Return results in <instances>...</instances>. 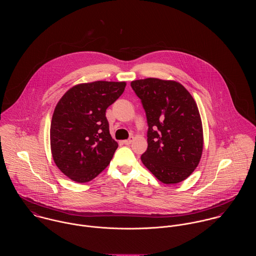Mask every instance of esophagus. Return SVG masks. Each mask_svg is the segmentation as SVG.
I'll list each match as a JSON object with an SVG mask.
<instances>
[{
  "instance_id": "1",
  "label": "esophagus",
  "mask_w": 256,
  "mask_h": 256,
  "mask_svg": "<svg viewBox=\"0 0 256 256\" xmlns=\"http://www.w3.org/2000/svg\"><path fill=\"white\" fill-rule=\"evenodd\" d=\"M132 142H133V137H130L129 139H127V140L123 141V144H124V145H126V146H129Z\"/></svg>"
}]
</instances>
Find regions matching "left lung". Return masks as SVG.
Masks as SVG:
<instances>
[{"instance_id": "obj_1", "label": "left lung", "mask_w": 256, "mask_h": 256, "mask_svg": "<svg viewBox=\"0 0 256 256\" xmlns=\"http://www.w3.org/2000/svg\"><path fill=\"white\" fill-rule=\"evenodd\" d=\"M131 86L146 112L148 148L142 162L162 183L182 182L197 168L203 150L196 102L174 80L148 78L133 80Z\"/></svg>"}]
</instances>
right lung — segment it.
I'll list each match as a JSON object with an SVG mask.
<instances>
[{"instance_id": "1", "label": "right lung", "mask_w": 256, "mask_h": 256, "mask_svg": "<svg viewBox=\"0 0 256 256\" xmlns=\"http://www.w3.org/2000/svg\"><path fill=\"white\" fill-rule=\"evenodd\" d=\"M125 86L104 80L80 84L57 104L50 127L51 152L56 166L74 182H90L110 164L118 144L110 135L106 112Z\"/></svg>"}]
</instances>
